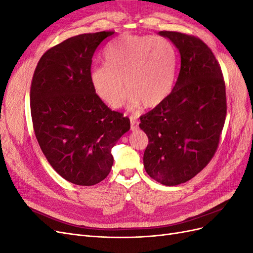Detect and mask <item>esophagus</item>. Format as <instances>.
<instances>
[{"label": "esophagus", "mask_w": 253, "mask_h": 253, "mask_svg": "<svg viewBox=\"0 0 253 253\" xmlns=\"http://www.w3.org/2000/svg\"><path fill=\"white\" fill-rule=\"evenodd\" d=\"M138 125H139L138 120H136L135 118L131 117V131H133V132L137 131V129H138Z\"/></svg>", "instance_id": "esophagus-1"}]
</instances>
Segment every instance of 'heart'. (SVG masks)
I'll return each instance as SVG.
<instances>
[{
	"label": "heart",
	"mask_w": 253,
	"mask_h": 253,
	"mask_svg": "<svg viewBox=\"0 0 253 253\" xmlns=\"http://www.w3.org/2000/svg\"><path fill=\"white\" fill-rule=\"evenodd\" d=\"M175 48L165 38L122 36L104 53V64L90 72V83L97 96L112 108L125 100V81L128 108L144 104L154 108L171 94L176 78Z\"/></svg>",
	"instance_id": "b5f03b06"
}]
</instances>
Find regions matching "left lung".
<instances>
[{"label":"left lung","instance_id":"8db88e82","mask_svg":"<svg viewBox=\"0 0 253 253\" xmlns=\"http://www.w3.org/2000/svg\"><path fill=\"white\" fill-rule=\"evenodd\" d=\"M178 49L180 71L171 94L140 117L149 144L143 166L165 186L193 178L216 152L225 125L226 88L220 66L198 38L159 32Z\"/></svg>","mask_w":253,"mask_h":253}]
</instances>
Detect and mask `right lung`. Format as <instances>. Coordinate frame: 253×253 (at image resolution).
I'll use <instances>...</instances> for the list:
<instances>
[{"label": "right lung", "mask_w": 253, "mask_h": 253, "mask_svg": "<svg viewBox=\"0 0 253 253\" xmlns=\"http://www.w3.org/2000/svg\"><path fill=\"white\" fill-rule=\"evenodd\" d=\"M115 32L83 34L48 49L30 88L35 134L55 171L78 186H93L111 172L112 149L131 125L97 96L90 83L96 49Z\"/></svg>", "instance_id": "obj_1"}]
</instances>
